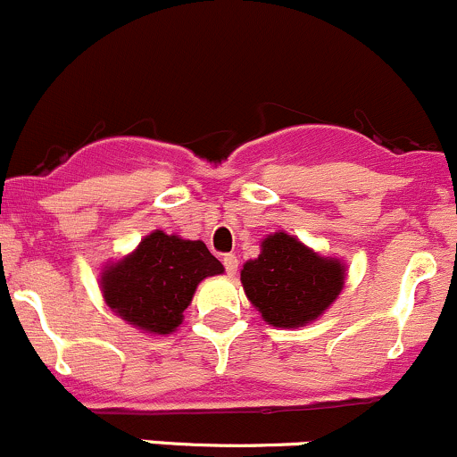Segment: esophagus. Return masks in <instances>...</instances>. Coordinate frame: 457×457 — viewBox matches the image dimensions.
I'll return each mask as SVG.
<instances>
[{
    "label": "esophagus",
    "mask_w": 457,
    "mask_h": 457,
    "mask_svg": "<svg viewBox=\"0 0 457 457\" xmlns=\"http://www.w3.org/2000/svg\"><path fill=\"white\" fill-rule=\"evenodd\" d=\"M222 263H224V270H227L228 276L237 274V256H235V254H224L222 256Z\"/></svg>",
    "instance_id": "34e87169"
}]
</instances>
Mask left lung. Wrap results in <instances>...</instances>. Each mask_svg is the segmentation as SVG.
<instances>
[{"mask_svg":"<svg viewBox=\"0 0 457 457\" xmlns=\"http://www.w3.org/2000/svg\"><path fill=\"white\" fill-rule=\"evenodd\" d=\"M242 285L270 326L300 328L339 297L345 263L320 256L291 235L274 233L261 242V254L244 263Z\"/></svg>","mask_w":457,"mask_h":457,"instance_id":"8db88e82","label":"left lung"}]
</instances>
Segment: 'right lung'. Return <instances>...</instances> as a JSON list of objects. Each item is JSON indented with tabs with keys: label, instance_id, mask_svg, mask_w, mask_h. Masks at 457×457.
<instances>
[{
	"label": "right lung",
	"instance_id": "add662e5",
	"mask_svg": "<svg viewBox=\"0 0 457 457\" xmlns=\"http://www.w3.org/2000/svg\"><path fill=\"white\" fill-rule=\"evenodd\" d=\"M224 268L201 239H181L153 230L140 245L101 271L105 304L148 335H170L207 276Z\"/></svg>",
	"mask_w": 457,
	"mask_h": 457
}]
</instances>
